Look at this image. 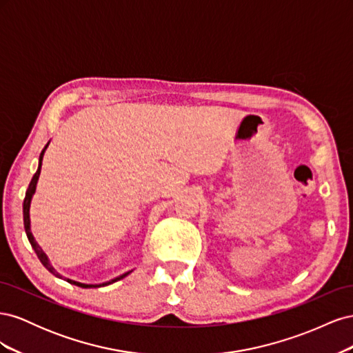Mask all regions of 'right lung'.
Instances as JSON below:
<instances>
[{
  "label": "right lung",
  "instance_id": "1",
  "mask_svg": "<svg viewBox=\"0 0 353 353\" xmlns=\"http://www.w3.org/2000/svg\"><path fill=\"white\" fill-rule=\"evenodd\" d=\"M48 144L50 143H47V145L44 147V150L41 152V154H39V163H38V170L35 172V175L32 176V179H30V183H29V187H28V190H26V196H25V200H23V223H25V231H26V236H28V240H29V243H30V245H32V249L35 250V253H37V256H38V259L41 261V263L46 266V268L52 274V275H56V276H59V279H63V276L52 268L51 266V263H50V261H48V258H47V254L42 252V249L39 248L38 245V243L35 241V239H34V236H32V231H30V218H29V209H30V201H32V196L35 194V190H37V183H38V178H39V174H41V166H42V157H44V153H46V150H47V147H48ZM130 274V272H125V274H122V275H119V276H116V279H113V280H110V281H108V283H103V284H82V283H78V281H73V280H69V279H65L68 283H70V284H74V285H78V287H82V288H90V287H104V285H109V284H112V283H116V281H119V280H122V279H125V276Z\"/></svg>",
  "mask_w": 353,
  "mask_h": 353
}]
</instances>
